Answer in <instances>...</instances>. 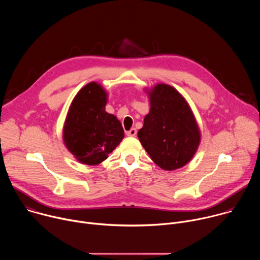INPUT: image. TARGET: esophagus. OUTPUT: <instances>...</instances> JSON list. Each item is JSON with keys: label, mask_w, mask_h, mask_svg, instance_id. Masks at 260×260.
<instances>
[{"label": "esophagus", "mask_w": 260, "mask_h": 260, "mask_svg": "<svg viewBox=\"0 0 260 260\" xmlns=\"http://www.w3.org/2000/svg\"><path fill=\"white\" fill-rule=\"evenodd\" d=\"M126 135H127L128 137H135V136L137 135V129H136V128H131L129 131L126 132Z\"/></svg>", "instance_id": "34e87169"}]
</instances>
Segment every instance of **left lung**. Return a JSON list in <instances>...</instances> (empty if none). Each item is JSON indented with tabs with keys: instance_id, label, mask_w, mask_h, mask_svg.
I'll return each mask as SVG.
<instances>
[{
	"instance_id": "obj_1",
	"label": "left lung",
	"mask_w": 260,
	"mask_h": 260,
	"mask_svg": "<svg viewBox=\"0 0 260 260\" xmlns=\"http://www.w3.org/2000/svg\"><path fill=\"white\" fill-rule=\"evenodd\" d=\"M147 92L150 111L138 138L159 168L180 169L191 160L201 142L196 117L186 100L174 87L159 83Z\"/></svg>"
}]
</instances>
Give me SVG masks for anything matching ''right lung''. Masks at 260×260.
I'll return each instance as SVG.
<instances>
[{
  "label": "right lung",
  "instance_id": "right-lung-1",
  "mask_svg": "<svg viewBox=\"0 0 260 260\" xmlns=\"http://www.w3.org/2000/svg\"><path fill=\"white\" fill-rule=\"evenodd\" d=\"M107 99L102 85L90 82L78 91L68 111L63 143L81 164H101L124 138L120 121L106 112Z\"/></svg>",
  "mask_w": 260,
  "mask_h": 260
}]
</instances>
